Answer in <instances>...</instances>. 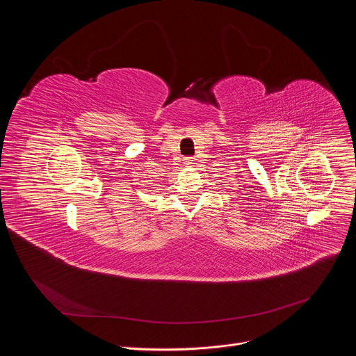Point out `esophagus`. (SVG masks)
I'll return each instance as SVG.
<instances>
[{
    "label": "esophagus",
    "instance_id": "obj_1",
    "mask_svg": "<svg viewBox=\"0 0 356 356\" xmlns=\"http://www.w3.org/2000/svg\"><path fill=\"white\" fill-rule=\"evenodd\" d=\"M184 163H186V166H193L194 161H193V158H186V159H184Z\"/></svg>",
    "mask_w": 356,
    "mask_h": 356
}]
</instances>
